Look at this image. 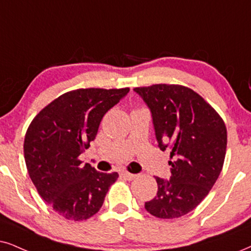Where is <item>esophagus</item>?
<instances>
[{
    "label": "esophagus",
    "instance_id": "1",
    "mask_svg": "<svg viewBox=\"0 0 251 251\" xmlns=\"http://www.w3.org/2000/svg\"><path fill=\"white\" fill-rule=\"evenodd\" d=\"M122 176H123V177H125V178H126V179H128V180H133V179H135L136 177H138V175H135V174L127 173V171H123V173H122Z\"/></svg>",
    "mask_w": 251,
    "mask_h": 251
}]
</instances>
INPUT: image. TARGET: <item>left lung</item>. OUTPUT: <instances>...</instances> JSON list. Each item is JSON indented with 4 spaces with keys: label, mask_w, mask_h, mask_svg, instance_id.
<instances>
[{
    "label": "left lung",
    "mask_w": 251,
    "mask_h": 251,
    "mask_svg": "<svg viewBox=\"0 0 251 251\" xmlns=\"http://www.w3.org/2000/svg\"><path fill=\"white\" fill-rule=\"evenodd\" d=\"M151 109L158 147L170 149V180L155 177L157 193L145 202L154 217L175 219L201 204L223 170L227 129L219 113L179 84L134 88Z\"/></svg>",
    "instance_id": "obj_1"
}]
</instances>
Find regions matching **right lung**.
<instances>
[{
  "label": "right lung",
  "instance_id": "obj_1",
  "mask_svg": "<svg viewBox=\"0 0 251 251\" xmlns=\"http://www.w3.org/2000/svg\"><path fill=\"white\" fill-rule=\"evenodd\" d=\"M129 88H88L55 98L34 117L24 139L27 173L38 193L67 220L83 221L102 207L118 174L100 173L78 156L96 138L100 120Z\"/></svg>",
  "mask_w": 251,
  "mask_h": 251
}]
</instances>
